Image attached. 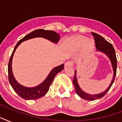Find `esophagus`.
<instances>
[{"instance_id": "1", "label": "esophagus", "mask_w": 122, "mask_h": 122, "mask_svg": "<svg viewBox=\"0 0 122 122\" xmlns=\"http://www.w3.org/2000/svg\"><path fill=\"white\" fill-rule=\"evenodd\" d=\"M73 65V61H68L65 63V66H72Z\"/></svg>"}]
</instances>
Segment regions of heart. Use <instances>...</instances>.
I'll return each instance as SVG.
<instances>
[{"instance_id":"obj_1","label":"heart","mask_w":122,"mask_h":122,"mask_svg":"<svg viewBox=\"0 0 122 122\" xmlns=\"http://www.w3.org/2000/svg\"><path fill=\"white\" fill-rule=\"evenodd\" d=\"M73 43L76 47H80L83 44V48L87 51H91L93 49L94 43V41L91 39H86L85 37L83 36H76L73 39Z\"/></svg>"}]
</instances>
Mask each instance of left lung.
<instances>
[{
    "label": "left lung",
    "instance_id": "left-lung-1",
    "mask_svg": "<svg viewBox=\"0 0 122 122\" xmlns=\"http://www.w3.org/2000/svg\"><path fill=\"white\" fill-rule=\"evenodd\" d=\"M92 35L94 37L97 51H100L101 52H103L110 59L112 65L113 70V79H112L110 86L107 88L106 91H104L103 92H101L100 94L91 95L85 92L84 91H83L80 89V86L78 83V81H77V78H76V70L75 71V75L73 80V83L75 86V92L81 98L88 101H94L101 98L108 92V91L110 90L114 82V80H115L116 76V73H117V57H116L115 51L114 49L112 44H110V42H108V41H106L102 36H101L97 33L92 32Z\"/></svg>",
    "mask_w": 122,
    "mask_h": 122
}]
</instances>
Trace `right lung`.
Returning <instances> with one entry per match:
<instances>
[{
	"mask_svg": "<svg viewBox=\"0 0 122 122\" xmlns=\"http://www.w3.org/2000/svg\"><path fill=\"white\" fill-rule=\"evenodd\" d=\"M35 37H42L46 39L49 41H51L53 43L57 44L60 39V36L57 33L52 30H46L39 29L34 30L25 37H24L21 39L15 46L14 51L12 52V54L10 56V59L8 64V78L9 83L11 85L14 91L18 94L19 96L22 97L24 99L26 100H34L37 99L41 98L46 94L49 89L50 85H51L52 82L53 81L54 78L56 75L63 70L64 68V64L59 65L58 66L54 68L50 72L47 77L46 78L42 83L39 84L36 87H26L23 85H21L16 81L14 77L12 71V60L13 55L16 48L18 47L19 45L24 41H27L29 39L35 38Z\"/></svg>",
	"mask_w": 122,
	"mask_h": 122,
	"instance_id": "right-lung-1",
	"label": "right lung"
}]
</instances>
